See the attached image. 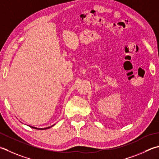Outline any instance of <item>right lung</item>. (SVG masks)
<instances>
[{"label": "right lung", "instance_id": "obj_1", "mask_svg": "<svg viewBox=\"0 0 159 159\" xmlns=\"http://www.w3.org/2000/svg\"><path fill=\"white\" fill-rule=\"evenodd\" d=\"M54 125H52V126H54ZM52 126H51V127H52ZM30 127H32V128H34V129H40V130H43V129H49V128H50V127H45V128H37V127H32V126H30Z\"/></svg>", "mask_w": 159, "mask_h": 159}]
</instances>
